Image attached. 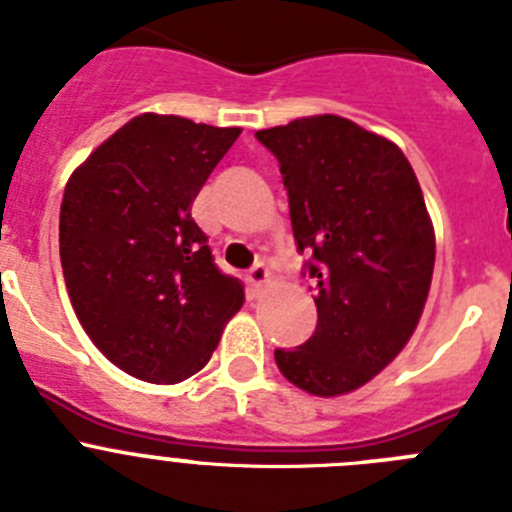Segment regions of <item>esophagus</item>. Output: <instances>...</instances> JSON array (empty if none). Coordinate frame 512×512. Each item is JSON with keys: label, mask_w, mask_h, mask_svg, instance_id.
Returning a JSON list of instances; mask_svg holds the SVG:
<instances>
[{"label": "esophagus", "mask_w": 512, "mask_h": 512, "mask_svg": "<svg viewBox=\"0 0 512 512\" xmlns=\"http://www.w3.org/2000/svg\"><path fill=\"white\" fill-rule=\"evenodd\" d=\"M248 282H251L253 292H261V289L271 282V271L266 269L264 264H256L251 271H248Z\"/></svg>", "instance_id": "esophagus-1"}]
</instances>
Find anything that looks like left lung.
Instances as JSON below:
<instances>
[{
	"instance_id": "1",
	"label": "left lung",
	"mask_w": 512,
	"mask_h": 512,
	"mask_svg": "<svg viewBox=\"0 0 512 512\" xmlns=\"http://www.w3.org/2000/svg\"><path fill=\"white\" fill-rule=\"evenodd\" d=\"M256 138L279 161L318 307L315 333L274 359L300 390L346 395L395 361L428 300L436 233L418 176L392 140L338 115L300 117Z\"/></svg>"
}]
</instances>
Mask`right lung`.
Masks as SVG:
<instances>
[{
  "instance_id": "right-lung-1",
  "label": "right lung",
  "mask_w": 512,
  "mask_h": 512,
  "mask_svg": "<svg viewBox=\"0 0 512 512\" xmlns=\"http://www.w3.org/2000/svg\"><path fill=\"white\" fill-rule=\"evenodd\" d=\"M241 128L143 112L71 174L58 246L71 305L122 372L176 384L210 361L243 305L212 264L192 202Z\"/></svg>"
}]
</instances>
